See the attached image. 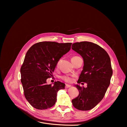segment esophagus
<instances>
[{"label": "esophagus", "mask_w": 127, "mask_h": 127, "mask_svg": "<svg viewBox=\"0 0 127 127\" xmlns=\"http://www.w3.org/2000/svg\"><path fill=\"white\" fill-rule=\"evenodd\" d=\"M71 87L70 85H69V84H66V86H65V87H66V88H67L68 87Z\"/></svg>", "instance_id": "1"}]
</instances>
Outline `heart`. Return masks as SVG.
I'll use <instances>...</instances> for the list:
<instances>
[{
    "label": "heart",
    "instance_id": "heart-1",
    "mask_svg": "<svg viewBox=\"0 0 127 127\" xmlns=\"http://www.w3.org/2000/svg\"><path fill=\"white\" fill-rule=\"evenodd\" d=\"M75 57H72V58H75ZM60 62V60H59L58 62L57 63V66H58V65L59 64ZM63 79L64 80V81H66V82H71L72 80V78L71 77H68V76H64L63 77Z\"/></svg>",
    "mask_w": 127,
    "mask_h": 127
}]
</instances>
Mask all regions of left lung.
<instances>
[{
  "instance_id": "obj_1",
  "label": "left lung",
  "mask_w": 127,
  "mask_h": 127,
  "mask_svg": "<svg viewBox=\"0 0 127 127\" xmlns=\"http://www.w3.org/2000/svg\"><path fill=\"white\" fill-rule=\"evenodd\" d=\"M72 49L82 57L84 66L77 83H86L87 87L78 84L77 97L72 99V105L79 110H91L101 101L110 84L113 71L110 58L98 45L87 41L76 42Z\"/></svg>"
}]
</instances>
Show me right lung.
Masks as SVG:
<instances>
[{"label":"right lung","mask_w":127,"mask_h":127,"mask_svg":"<svg viewBox=\"0 0 127 127\" xmlns=\"http://www.w3.org/2000/svg\"><path fill=\"white\" fill-rule=\"evenodd\" d=\"M71 43L41 42L33 45L25 57L21 68V82L24 95L29 103L38 110L47 109L55 105L57 93L64 89L65 84L57 81L47 84L58 61L70 50Z\"/></svg>","instance_id":"add662e5"}]
</instances>
